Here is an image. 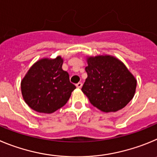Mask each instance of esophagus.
Segmentation results:
<instances>
[{"label": "esophagus", "mask_w": 157, "mask_h": 157, "mask_svg": "<svg viewBox=\"0 0 157 157\" xmlns=\"http://www.w3.org/2000/svg\"><path fill=\"white\" fill-rule=\"evenodd\" d=\"M82 85H83V84H82L81 82H79V83H77V84H76V86H77L78 88H80V87H82Z\"/></svg>", "instance_id": "esophagus-1"}]
</instances>
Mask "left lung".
<instances>
[{"label": "left lung", "mask_w": 157, "mask_h": 157, "mask_svg": "<svg viewBox=\"0 0 157 157\" xmlns=\"http://www.w3.org/2000/svg\"><path fill=\"white\" fill-rule=\"evenodd\" d=\"M87 77L81 90L102 112H117L133 98L137 80L119 59L111 56L87 58Z\"/></svg>", "instance_id": "left-lung-1"}]
</instances>
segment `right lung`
<instances>
[{
    "label": "right lung",
    "mask_w": 157,
    "mask_h": 157,
    "mask_svg": "<svg viewBox=\"0 0 157 157\" xmlns=\"http://www.w3.org/2000/svg\"><path fill=\"white\" fill-rule=\"evenodd\" d=\"M63 59L44 58L35 63L21 82L24 101L38 113H52L66 105L76 86L62 68Z\"/></svg>",
    "instance_id": "1"
}]
</instances>
